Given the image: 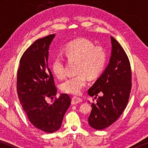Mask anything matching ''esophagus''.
I'll list each match as a JSON object with an SVG mask.
<instances>
[{"mask_svg":"<svg viewBox=\"0 0 148 148\" xmlns=\"http://www.w3.org/2000/svg\"><path fill=\"white\" fill-rule=\"evenodd\" d=\"M82 102V99L81 98H79V97H73L72 99V104H78L79 102Z\"/></svg>","mask_w":148,"mask_h":148,"instance_id":"1","label":"esophagus"}]
</instances>
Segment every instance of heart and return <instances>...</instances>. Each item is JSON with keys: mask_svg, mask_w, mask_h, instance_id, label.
Returning <instances> with one entry per match:
<instances>
[{"mask_svg": "<svg viewBox=\"0 0 148 148\" xmlns=\"http://www.w3.org/2000/svg\"><path fill=\"white\" fill-rule=\"evenodd\" d=\"M62 55L68 62H76L74 71L77 74L67 77L61 84V91L66 93L79 94L86 85L87 77L91 79L97 78L106 66V50L101 46H95L91 40L85 38L67 43L62 49ZM51 68L57 77L64 76L66 64L61 56L55 57Z\"/></svg>", "mask_w": 148, "mask_h": 148, "instance_id": "heart-1", "label": "heart"}]
</instances>
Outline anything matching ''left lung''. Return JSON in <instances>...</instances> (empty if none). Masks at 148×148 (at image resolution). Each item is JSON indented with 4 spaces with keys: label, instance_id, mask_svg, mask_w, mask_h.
Segmentation results:
<instances>
[{
    "label": "left lung",
    "instance_id": "obj_1",
    "mask_svg": "<svg viewBox=\"0 0 148 148\" xmlns=\"http://www.w3.org/2000/svg\"><path fill=\"white\" fill-rule=\"evenodd\" d=\"M112 46L110 63L99 78L88 90L95 96L88 118L90 126L102 130L121 116L129 102L132 88L131 64L127 53L118 42L111 36ZM99 94L101 95L97 98Z\"/></svg>",
    "mask_w": 148,
    "mask_h": 148
}]
</instances>
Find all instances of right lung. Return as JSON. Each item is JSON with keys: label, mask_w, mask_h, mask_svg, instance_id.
<instances>
[{"label": "right lung", "mask_w": 148, "mask_h": 148, "mask_svg": "<svg viewBox=\"0 0 148 148\" xmlns=\"http://www.w3.org/2000/svg\"><path fill=\"white\" fill-rule=\"evenodd\" d=\"M56 34L36 40L20 59L17 75V92L29 121L36 129L51 133L61 126L71 103L68 94L56 97L57 89L48 66V49ZM55 99L51 104L47 98Z\"/></svg>", "instance_id": "right-lung-1"}]
</instances>
